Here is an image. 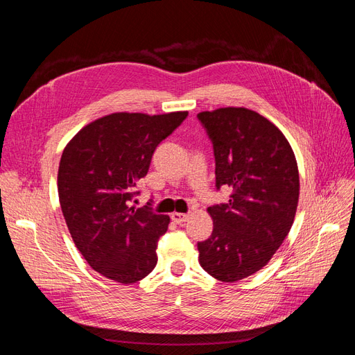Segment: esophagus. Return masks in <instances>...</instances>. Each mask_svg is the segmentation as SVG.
Returning a JSON list of instances; mask_svg holds the SVG:
<instances>
[{"label": "esophagus", "instance_id": "34e87169", "mask_svg": "<svg viewBox=\"0 0 355 355\" xmlns=\"http://www.w3.org/2000/svg\"><path fill=\"white\" fill-rule=\"evenodd\" d=\"M170 218H171V220L176 222V223H182V222H185V220L189 218V214H187V213H179V211H173V213L170 214Z\"/></svg>", "mask_w": 355, "mask_h": 355}]
</instances>
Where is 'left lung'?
I'll use <instances>...</instances> for the list:
<instances>
[{
  "label": "left lung",
  "instance_id": "obj_1",
  "mask_svg": "<svg viewBox=\"0 0 355 355\" xmlns=\"http://www.w3.org/2000/svg\"><path fill=\"white\" fill-rule=\"evenodd\" d=\"M213 144L216 188L232 189L228 202L207 209L213 232L197 244L202 270L234 283L271 261L292 228L299 201V171L286 136L247 108L200 112Z\"/></svg>",
  "mask_w": 355,
  "mask_h": 355
}]
</instances>
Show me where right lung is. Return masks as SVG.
I'll list each match as a JSON object with an SVG mask.
<instances>
[{
  "mask_svg": "<svg viewBox=\"0 0 355 355\" xmlns=\"http://www.w3.org/2000/svg\"><path fill=\"white\" fill-rule=\"evenodd\" d=\"M187 111L115 112L84 125L63 149L58 191L71 237L96 272L116 283L142 280L157 265L170 218L132 206L155 148Z\"/></svg>",
  "mask_w": 355,
  "mask_h": 355,
  "instance_id": "1",
  "label": "right lung"
}]
</instances>
